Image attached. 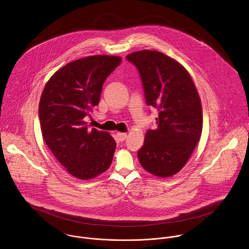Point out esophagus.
Returning a JSON list of instances; mask_svg holds the SVG:
<instances>
[{"instance_id":"obj_1","label":"esophagus","mask_w":249,"mask_h":249,"mask_svg":"<svg viewBox=\"0 0 249 249\" xmlns=\"http://www.w3.org/2000/svg\"><path fill=\"white\" fill-rule=\"evenodd\" d=\"M126 136H127L126 133H121V132L117 133V137H118L120 142H124L126 139Z\"/></svg>"}]
</instances>
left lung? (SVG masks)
Listing matches in <instances>:
<instances>
[{
  "label": "left lung",
  "mask_w": 249,
  "mask_h": 249,
  "mask_svg": "<svg viewBox=\"0 0 249 249\" xmlns=\"http://www.w3.org/2000/svg\"><path fill=\"white\" fill-rule=\"evenodd\" d=\"M139 71L145 104L158 110L157 128L148 129L138 159L159 178L178 173L187 163L202 131V108L187 70L177 60L143 50L126 55Z\"/></svg>",
  "instance_id": "1"
}]
</instances>
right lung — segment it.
Listing matches in <instances>:
<instances>
[{
  "instance_id": "obj_1",
  "label": "right lung",
  "mask_w": 249,
  "mask_h": 249,
  "mask_svg": "<svg viewBox=\"0 0 249 249\" xmlns=\"http://www.w3.org/2000/svg\"><path fill=\"white\" fill-rule=\"evenodd\" d=\"M122 58L93 55L72 61L47 82L39 103L42 136L74 178H96L110 167L116 142L106 131L89 129L84 118L99 105L103 85Z\"/></svg>"
}]
</instances>
